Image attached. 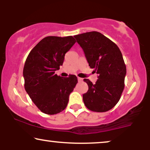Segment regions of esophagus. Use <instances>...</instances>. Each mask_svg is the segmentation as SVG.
<instances>
[{
	"label": "esophagus",
	"instance_id": "obj_1",
	"mask_svg": "<svg viewBox=\"0 0 150 150\" xmlns=\"http://www.w3.org/2000/svg\"><path fill=\"white\" fill-rule=\"evenodd\" d=\"M78 81H79V82H81V81H83V79H81V78L78 77Z\"/></svg>",
	"mask_w": 150,
	"mask_h": 150
}]
</instances>
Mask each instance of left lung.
Returning <instances> with one entry per match:
<instances>
[{
    "mask_svg": "<svg viewBox=\"0 0 150 150\" xmlns=\"http://www.w3.org/2000/svg\"><path fill=\"white\" fill-rule=\"evenodd\" d=\"M74 38L83 48L89 66L98 74L95 84L84 79L89 87L83 96L84 104L92 111H108L119 102L124 89L126 67L122 52L114 42L99 32L85 33Z\"/></svg>",
    "mask_w": 150,
    "mask_h": 150,
    "instance_id": "8db88e82",
    "label": "left lung"
}]
</instances>
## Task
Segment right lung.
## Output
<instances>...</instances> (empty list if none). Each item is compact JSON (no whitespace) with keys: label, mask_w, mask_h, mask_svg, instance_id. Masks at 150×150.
Returning a JSON list of instances; mask_svg holds the SVG:
<instances>
[{"label":"right lung","mask_w":150,"mask_h":150,"mask_svg":"<svg viewBox=\"0 0 150 150\" xmlns=\"http://www.w3.org/2000/svg\"><path fill=\"white\" fill-rule=\"evenodd\" d=\"M76 43L72 36L46 37L28 54L23 69L24 88L30 99L44 113L54 115L66 108L77 77L55 74L65 54Z\"/></svg>","instance_id":"obj_1"}]
</instances>
